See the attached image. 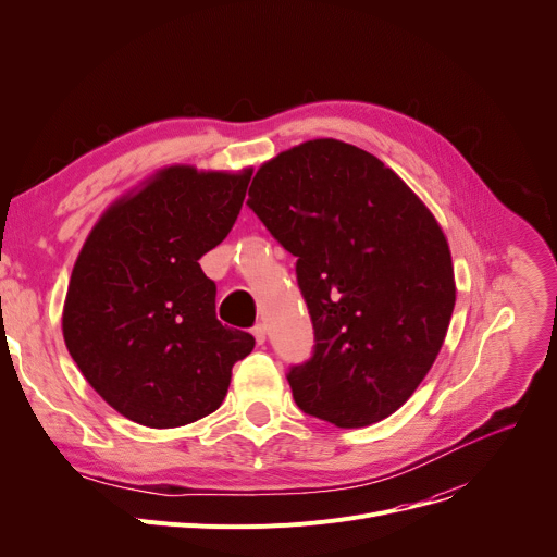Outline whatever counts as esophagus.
I'll return each mask as SVG.
<instances>
[{
	"label": "esophagus",
	"instance_id": "esophagus-1",
	"mask_svg": "<svg viewBox=\"0 0 557 557\" xmlns=\"http://www.w3.org/2000/svg\"><path fill=\"white\" fill-rule=\"evenodd\" d=\"M252 336H255V341H257V345H263L267 343V325H255L252 327Z\"/></svg>",
	"mask_w": 557,
	"mask_h": 557
}]
</instances>
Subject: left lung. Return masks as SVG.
<instances>
[{"mask_svg":"<svg viewBox=\"0 0 557 557\" xmlns=\"http://www.w3.org/2000/svg\"><path fill=\"white\" fill-rule=\"evenodd\" d=\"M248 196L298 257L311 313L313 357L288 372L296 404L338 429L393 416L429 374L456 305L441 223L391 166L332 137L263 162Z\"/></svg>","mask_w":557,"mask_h":557,"instance_id":"obj_1","label":"left lung"}]
</instances>
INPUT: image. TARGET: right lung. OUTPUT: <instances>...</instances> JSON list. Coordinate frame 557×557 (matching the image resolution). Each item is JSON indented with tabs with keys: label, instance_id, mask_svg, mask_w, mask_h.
<instances>
[{
	"label": "right lung",
	"instance_id": "obj_1",
	"mask_svg": "<svg viewBox=\"0 0 557 557\" xmlns=\"http://www.w3.org/2000/svg\"><path fill=\"white\" fill-rule=\"evenodd\" d=\"M252 169L162 166L112 200L74 261L63 338L116 413L175 429L214 413L255 338L216 320L198 259L232 230Z\"/></svg>",
	"mask_w": 557,
	"mask_h": 557
}]
</instances>
